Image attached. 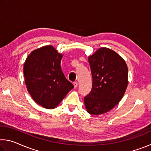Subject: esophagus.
Returning a JSON list of instances; mask_svg holds the SVG:
<instances>
[{
  "label": "esophagus",
  "instance_id": "1",
  "mask_svg": "<svg viewBox=\"0 0 151 151\" xmlns=\"http://www.w3.org/2000/svg\"><path fill=\"white\" fill-rule=\"evenodd\" d=\"M73 85H74V87L76 88L78 86V83H77V82H74Z\"/></svg>",
  "mask_w": 151,
  "mask_h": 151
}]
</instances>
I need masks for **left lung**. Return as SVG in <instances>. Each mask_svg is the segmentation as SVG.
I'll use <instances>...</instances> for the list:
<instances>
[{
  "label": "left lung",
  "mask_w": 151,
  "mask_h": 151,
  "mask_svg": "<svg viewBox=\"0 0 151 151\" xmlns=\"http://www.w3.org/2000/svg\"><path fill=\"white\" fill-rule=\"evenodd\" d=\"M93 76L90 93L84 98L86 111L94 115L113 109L126 91L128 68L123 58L107 48H101L88 57Z\"/></svg>",
  "instance_id": "left-lung-1"
}]
</instances>
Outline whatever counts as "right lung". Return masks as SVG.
<instances>
[{
    "label": "right lung",
    "mask_w": 151,
    "mask_h": 151,
    "mask_svg": "<svg viewBox=\"0 0 151 151\" xmlns=\"http://www.w3.org/2000/svg\"><path fill=\"white\" fill-rule=\"evenodd\" d=\"M62 57L52 46H45L32 51L24 63L27 90L33 100L44 108H55L74 88L61 69Z\"/></svg>",
    "instance_id": "1"
}]
</instances>
